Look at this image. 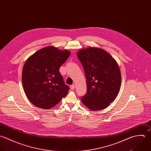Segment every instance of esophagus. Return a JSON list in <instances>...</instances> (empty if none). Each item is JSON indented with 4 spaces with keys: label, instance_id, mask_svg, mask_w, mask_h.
I'll return each instance as SVG.
<instances>
[{
    "label": "esophagus",
    "instance_id": "1",
    "mask_svg": "<svg viewBox=\"0 0 151 151\" xmlns=\"http://www.w3.org/2000/svg\"><path fill=\"white\" fill-rule=\"evenodd\" d=\"M75 87H76V86H75L74 84H73V85L70 86V88H71V90H74V89L75 88Z\"/></svg>",
    "mask_w": 151,
    "mask_h": 151
}]
</instances>
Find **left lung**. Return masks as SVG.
<instances>
[{"label": "left lung", "instance_id": "left-lung-1", "mask_svg": "<svg viewBox=\"0 0 151 151\" xmlns=\"http://www.w3.org/2000/svg\"><path fill=\"white\" fill-rule=\"evenodd\" d=\"M77 56L87 80V91L81 102L94 111L107 108L121 87V75L117 62L107 51L98 47L81 49Z\"/></svg>", "mask_w": 151, "mask_h": 151}]
</instances>
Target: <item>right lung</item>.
I'll return each instance as SVG.
<instances>
[{
  "instance_id": "1",
  "label": "right lung",
  "mask_w": 151,
  "mask_h": 151,
  "mask_svg": "<svg viewBox=\"0 0 151 151\" xmlns=\"http://www.w3.org/2000/svg\"><path fill=\"white\" fill-rule=\"evenodd\" d=\"M71 52L47 46L36 51L26 61L22 70V84L29 101L45 109L54 106L70 90L59 72Z\"/></svg>"
}]
</instances>
